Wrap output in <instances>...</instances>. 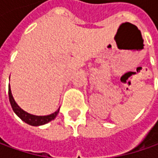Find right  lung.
Wrapping results in <instances>:
<instances>
[{"instance_id":"1","label":"right lung","mask_w":158,"mask_h":158,"mask_svg":"<svg viewBox=\"0 0 158 158\" xmlns=\"http://www.w3.org/2000/svg\"><path fill=\"white\" fill-rule=\"evenodd\" d=\"M9 102L11 107L13 109V111L15 112V113L21 118L23 121H24L25 123H27L29 125L31 126H40V125H44L48 123L49 121H51L52 119H54L55 117L57 116L59 110L56 111L55 112H53L50 115H46V116H35L32 114H30L28 112H24L23 110H22L19 106L16 105V103L14 100L12 94H11V90H10V87L9 85Z\"/></svg>"}]
</instances>
